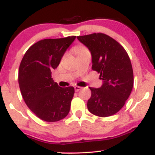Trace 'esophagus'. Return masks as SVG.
<instances>
[{"label":"esophagus","instance_id":"1","mask_svg":"<svg viewBox=\"0 0 155 155\" xmlns=\"http://www.w3.org/2000/svg\"><path fill=\"white\" fill-rule=\"evenodd\" d=\"M74 89H75V91H76V92H79V90H81V87L75 86V87H74Z\"/></svg>","mask_w":155,"mask_h":155}]
</instances>
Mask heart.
Listing matches in <instances>:
<instances>
[{
    "label": "heart",
    "mask_w": 155,
    "mask_h": 155,
    "mask_svg": "<svg viewBox=\"0 0 155 155\" xmlns=\"http://www.w3.org/2000/svg\"><path fill=\"white\" fill-rule=\"evenodd\" d=\"M85 50H87V49H84V48L82 47H77L76 49V51L78 53V54H79V53H81V51H84Z\"/></svg>",
    "instance_id": "1"
}]
</instances>
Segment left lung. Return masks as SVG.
Masks as SVG:
<instances>
[{
    "mask_svg": "<svg viewBox=\"0 0 155 155\" xmlns=\"http://www.w3.org/2000/svg\"><path fill=\"white\" fill-rule=\"evenodd\" d=\"M92 55V69L100 74L103 84L90 87L87 108L96 116L115 114L124 106L133 87V71L127 51L117 41L104 33L77 36Z\"/></svg>",
    "mask_w": 155,
    "mask_h": 155,
    "instance_id": "obj_1",
    "label": "left lung"
}]
</instances>
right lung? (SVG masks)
Instances as JSON below:
<instances>
[{"label":"right lung","instance_id":"right-lung-1","mask_svg":"<svg viewBox=\"0 0 155 155\" xmlns=\"http://www.w3.org/2000/svg\"><path fill=\"white\" fill-rule=\"evenodd\" d=\"M76 36L44 39L32 45L19 68V85L28 108L41 120L58 122L68 114L74 97L73 87H60L51 78Z\"/></svg>","mask_w":155,"mask_h":155}]
</instances>
